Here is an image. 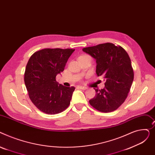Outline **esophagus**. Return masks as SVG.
Masks as SVG:
<instances>
[{
  "mask_svg": "<svg viewBox=\"0 0 155 155\" xmlns=\"http://www.w3.org/2000/svg\"><path fill=\"white\" fill-rule=\"evenodd\" d=\"M78 88H79V89H83V90H85V89H87V87H86L82 86H78Z\"/></svg>",
  "mask_w": 155,
  "mask_h": 155,
  "instance_id": "34e87169",
  "label": "esophagus"
}]
</instances>
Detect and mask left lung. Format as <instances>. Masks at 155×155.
<instances>
[{
    "label": "left lung",
    "instance_id": "1",
    "mask_svg": "<svg viewBox=\"0 0 155 155\" xmlns=\"http://www.w3.org/2000/svg\"><path fill=\"white\" fill-rule=\"evenodd\" d=\"M83 51L96 60V74L106 80L104 89H94L96 96L89 100V104L103 113L115 111L124 102L133 81L129 55L122 47L110 42Z\"/></svg>",
    "mask_w": 155,
    "mask_h": 155
}]
</instances>
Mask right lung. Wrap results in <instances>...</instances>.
<instances>
[{"instance_id": "add662e5", "label": "right lung", "mask_w": 155, "mask_h": 155, "mask_svg": "<svg viewBox=\"0 0 155 155\" xmlns=\"http://www.w3.org/2000/svg\"><path fill=\"white\" fill-rule=\"evenodd\" d=\"M73 49H43L27 62L24 82L30 99L42 112L55 114L69 106L75 87L59 84L56 76L64 70Z\"/></svg>"}]
</instances>
